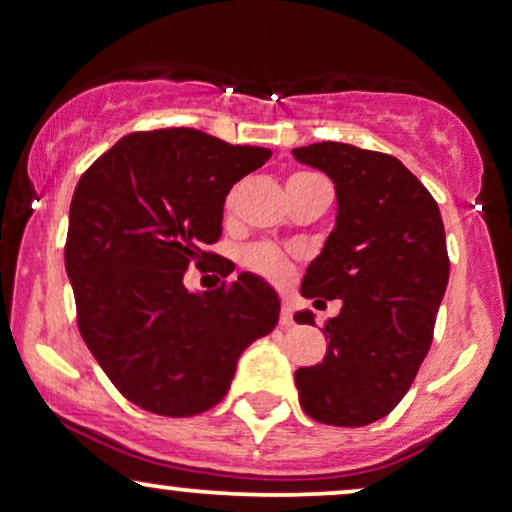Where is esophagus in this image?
Segmentation results:
<instances>
[{
    "instance_id": "esophagus-1",
    "label": "esophagus",
    "mask_w": 512,
    "mask_h": 512,
    "mask_svg": "<svg viewBox=\"0 0 512 512\" xmlns=\"http://www.w3.org/2000/svg\"><path fill=\"white\" fill-rule=\"evenodd\" d=\"M280 325L282 327H292L294 325V311H292V306L287 304H282V311H280Z\"/></svg>"
}]
</instances>
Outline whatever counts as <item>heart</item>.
<instances>
[{
  "label": "heart",
  "mask_w": 512,
  "mask_h": 512,
  "mask_svg": "<svg viewBox=\"0 0 512 512\" xmlns=\"http://www.w3.org/2000/svg\"><path fill=\"white\" fill-rule=\"evenodd\" d=\"M299 178H311V173H296L289 180H299ZM227 206H230V199H227ZM244 266L275 282L287 280L289 273H292V266H289L287 256L270 244L249 246V249L244 251Z\"/></svg>",
  "instance_id": "1"
}]
</instances>
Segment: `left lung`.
Wrapping results in <instances>:
<instances>
[{"label": "left lung", "instance_id": "left-lung-1", "mask_svg": "<svg viewBox=\"0 0 512 512\" xmlns=\"http://www.w3.org/2000/svg\"><path fill=\"white\" fill-rule=\"evenodd\" d=\"M292 154L337 189V225L301 294L342 299L323 327L330 339L323 363L296 370L299 403L315 422L363 427L399 406L430 351L449 285L444 223L427 187L394 156L344 142ZM294 318L313 325L308 311Z\"/></svg>", "mask_w": 512, "mask_h": 512}]
</instances>
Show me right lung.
I'll list each match as a JSON object with an SVG mask.
<instances>
[{"label":"right lung","mask_w":512,"mask_h":512,"mask_svg":"<svg viewBox=\"0 0 512 512\" xmlns=\"http://www.w3.org/2000/svg\"><path fill=\"white\" fill-rule=\"evenodd\" d=\"M270 156L163 128L121 137L82 173L63 254L78 330L135 406L166 418L204 413L227 394L246 346L275 330L280 299L261 277L242 273L204 294L182 282L192 263L230 273L208 246L223 232L230 187Z\"/></svg>","instance_id":"add662e5"}]
</instances>
